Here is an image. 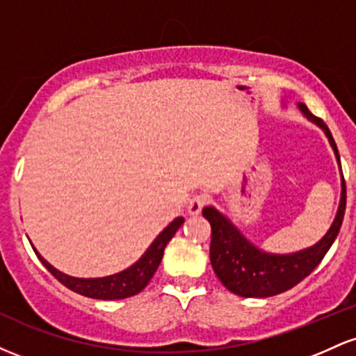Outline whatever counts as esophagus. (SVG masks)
<instances>
[{"mask_svg":"<svg viewBox=\"0 0 356 356\" xmlns=\"http://www.w3.org/2000/svg\"><path fill=\"white\" fill-rule=\"evenodd\" d=\"M207 204V197L204 194H194L189 199V204H187V209H189L191 214H199L202 211V207Z\"/></svg>","mask_w":356,"mask_h":356,"instance_id":"esophagus-1","label":"esophagus"}]
</instances>
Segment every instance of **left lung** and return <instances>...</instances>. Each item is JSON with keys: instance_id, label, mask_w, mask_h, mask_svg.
I'll return each mask as SVG.
<instances>
[{"instance_id": "obj_1", "label": "left lung", "mask_w": 356, "mask_h": 356, "mask_svg": "<svg viewBox=\"0 0 356 356\" xmlns=\"http://www.w3.org/2000/svg\"><path fill=\"white\" fill-rule=\"evenodd\" d=\"M301 112L309 120L318 124L325 130L330 144H332L338 162V154L334 138L320 117L313 115L305 104H300ZM346 207V186L345 179L341 184V201L333 226L326 232V236L320 243L296 254L275 256L266 254L252 246L234 226L224 218L214 207H204L202 216L211 224V264L216 276L226 286L229 291L244 298H268L288 291L306 276L313 273V269L321 263L328 249L337 239L340 232L343 216Z\"/></svg>"}]
</instances>
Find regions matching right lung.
Masks as SVG:
<instances>
[{"mask_svg":"<svg viewBox=\"0 0 356 356\" xmlns=\"http://www.w3.org/2000/svg\"><path fill=\"white\" fill-rule=\"evenodd\" d=\"M182 222L184 218H177L172 220V222L155 238L154 243L150 244V248L145 251V254L142 256L134 266L127 268L125 271L117 273V275L105 277H88V280H85V277L68 276L65 275V273L58 271V269L53 268L48 261H44L35 248L33 251L36 252V256H38V259L42 261L43 266L47 268L61 284L67 286L72 291L88 298H95V300H124V298L134 296L137 295V293H140L142 289L149 284L154 273L157 271L159 264H161L167 243L174 238L175 232H177L179 227L182 226Z\"/></svg>","mask_w":356,"mask_h":356,"instance_id":"add662e5","label":"right lung"}]
</instances>
